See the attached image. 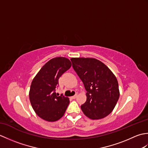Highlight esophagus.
Here are the masks:
<instances>
[{"label":"esophagus","instance_id":"esophagus-1","mask_svg":"<svg viewBox=\"0 0 148 148\" xmlns=\"http://www.w3.org/2000/svg\"><path fill=\"white\" fill-rule=\"evenodd\" d=\"M77 95H74V96H72V97H71V98L72 99H75L77 97Z\"/></svg>","mask_w":148,"mask_h":148}]
</instances>
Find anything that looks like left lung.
Instances as JSON below:
<instances>
[{"instance_id":"obj_1","label":"left lung","mask_w":148,"mask_h":148,"mask_svg":"<svg viewBox=\"0 0 148 148\" xmlns=\"http://www.w3.org/2000/svg\"><path fill=\"white\" fill-rule=\"evenodd\" d=\"M72 67L86 90V101L81 109L88 118L100 119L111 113L119 97L114 74L100 60L93 58H72Z\"/></svg>"}]
</instances>
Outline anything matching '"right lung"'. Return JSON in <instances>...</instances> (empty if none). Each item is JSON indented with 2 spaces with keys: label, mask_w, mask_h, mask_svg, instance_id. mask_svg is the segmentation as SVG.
Instances as JSON below:
<instances>
[{
  "label": "right lung",
  "mask_w": 148,
  "mask_h": 148,
  "mask_svg": "<svg viewBox=\"0 0 148 148\" xmlns=\"http://www.w3.org/2000/svg\"><path fill=\"white\" fill-rule=\"evenodd\" d=\"M65 57L52 58L42 66L34 77L29 91L31 105L37 115L47 121L58 120L64 115L69 99L55 93L60 77L71 67Z\"/></svg>",
  "instance_id": "1"
}]
</instances>
